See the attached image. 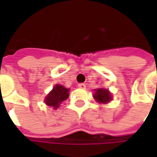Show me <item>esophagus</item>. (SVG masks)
<instances>
[{
	"mask_svg": "<svg viewBox=\"0 0 157 157\" xmlns=\"http://www.w3.org/2000/svg\"><path fill=\"white\" fill-rule=\"evenodd\" d=\"M78 87H79V88H82V89H85L86 85H85L84 83H79Z\"/></svg>",
	"mask_w": 157,
	"mask_h": 157,
	"instance_id": "obj_1",
	"label": "esophagus"
}]
</instances>
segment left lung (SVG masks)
<instances>
[{"mask_svg":"<svg viewBox=\"0 0 157 157\" xmlns=\"http://www.w3.org/2000/svg\"><path fill=\"white\" fill-rule=\"evenodd\" d=\"M94 97L97 102L102 103V104H106L112 100V96L109 91L106 89H103V88L95 90Z\"/></svg>","mask_w":157,"mask_h":157,"instance_id":"1","label":"left lung"}]
</instances>
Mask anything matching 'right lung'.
I'll return each instance as SVG.
<instances>
[{"label":"right lung","mask_w":157,"mask_h":157,"mask_svg":"<svg viewBox=\"0 0 157 157\" xmlns=\"http://www.w3.org/2000/svg\"><path fill=\"white\" fill-rule=\"evenodd\" d=\"M69 89L65 88L63 85L56 84L52 91L48 94L45 98V104L49 106H52L54 109H57L60 104L65 101L69 96Z\"/></svg>","instance_id":"obj_1"}]
</instances>
